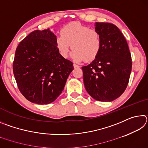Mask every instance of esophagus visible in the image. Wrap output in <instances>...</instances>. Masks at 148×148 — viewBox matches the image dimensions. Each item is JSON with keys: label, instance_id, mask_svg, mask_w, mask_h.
<instances>
[{"label": "esophagus", "instance_id": "esophagus-1", "mask_svg": "<svg viewBox=\"0 0 148 148\" xmlns=\"http://www.w3.org/2000/svg\"><path fill=\"white\" fill-rule=\"evenodd\" d=\"M73 66H74V68H79V66H78V65L75 64V63L73 64Z\"/></svg>", "mask_w": 148, "mask_h": 148}]
</instances>
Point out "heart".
Instances as JSON below:
<instances>
[{"label":"heart","mask_w":148,"mask_h":148,"mask_svg":"<svg viewBox=\"0 0 148 148\" xmlns=\"http://www.w3.org/2000/svg\"><path fill=\"white\" fill-rule=\"evenodd\" d=\"M56 45L61 56L68 57L72 45V57L75 61H91L96 58L101 47V36L98 31L77 22L71 23L61 30Z\"/></svg>","instance_id":"obj_1"}]
</instances>
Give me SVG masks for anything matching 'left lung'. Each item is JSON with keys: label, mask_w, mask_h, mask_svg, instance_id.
<instances>
[{"label": "left lung", "mask_w": 148, "mask_h": 148, "mask_svg": "<svg viewBox=\"0 0 148 148\" xmlns=\"http://www.w3.org/2000/svg\"><path fill=\"white\" fill-rule=\"evenodd\" d=\"M101 36L99 54L82 66L84 83L90 96L99 101L111 102L126 89L132 70L127 42L118 27L109 23H95Z\"/></svg>", "instance_id": "8db88e82"}]
</instances>
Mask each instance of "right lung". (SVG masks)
<instances>
[{"instance_id": "obj_1", "label": "right lung", "mask_w": 148, "mask_h": 148, "mask_svg": "<svg viewBox=\"0 0 148 148\" xmlns=\"http://www.w3.org/2000/svg\"><path fill=\"white\" fill-rule=\"evenodd\" d=\"M49 29L34 31L17 47L13 72L17 87L30 102L47 104L58 97L73 71V63L59 54Z\"/></svg>"}]
</instances>
